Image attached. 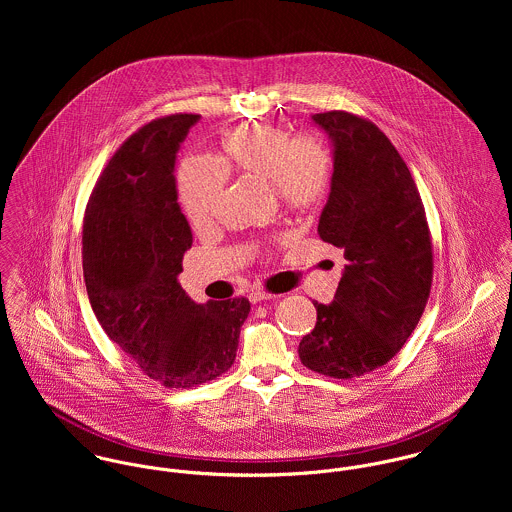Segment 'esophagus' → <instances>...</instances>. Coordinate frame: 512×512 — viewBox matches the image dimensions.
Listing matches in <instances>:
<instances>
[{"label":"esophagus","mask_w":512,"mask_h":512,"mask_svg":"<svg viewBox=\"0 0 512 512\" xmlns=\"http://www.w3.org/2000/svg\"><path fill=\"white\" fill-rule=\"evenodd\" d=\"M248 297H250V301H252V303H260V301H268V299H272V297H276V295L264 292V290H252Z\"/></svg>","instance_id":"1"}]
</instances>
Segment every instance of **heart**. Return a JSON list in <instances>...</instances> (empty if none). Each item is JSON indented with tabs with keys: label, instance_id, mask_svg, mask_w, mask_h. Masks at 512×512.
I'll return each instance as SVG.
<instances>
[{
	"label": "heart",
	"instance_id": "heart-1",
	"mask_svg": "<svg viewBox=\"0 0 512 512\" xmlns=\"http://www.w3.org/2000/svg\"><path fill=\"white\" fill-rule=\"evenodd\" d=\"M215 164L187 157L177 169V195L193 230H205L217 215L224 175L268 183L278 203L293 213L315 211L333 183V155L315 134L292 136L270 122H244L220 134Z\"/></svg>",
	"mask_w": 512,
	"mask_h": 512
}]
</instances>
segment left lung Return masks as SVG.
Here are the masks:
<instances>
[{"label":"left lung","mask_w":512,"mask_h":512,"mask_svg":"<svg viewBox=\"0 0 512 512\" xmlns=\"http://www.w3.org/2000/svg\"><path fill=\"white\" fill-rule=\"evenodd\" d=\"M333 140V183L319 219L321 240L345 252L329 305L299 343L303 366L359 378L386 365L416 329L434 280V246L412 173L384 132L363 116H313Z\"/></svg>","instance_id":"obj_1"}]
</instances>
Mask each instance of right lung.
<instances>
[{
	"instance_id": "obj_1",
	"label": "right lung",
	"mask_w": 512,
	"mask_h": 512,
	"mask_svg": "<svg viewBox=\"0 0 512 512\" xmlns=\"http://www.w3.org/2000/svg\"><path fill=\"white\" fill-rule=\"evenodd\" d=\"M199 114L157 118L106 163L82 220V270L92 311L142 372L191 388L226 372L250 313L246 297L195 303L179 286L193 244L179 209L175 153Z\"/></svg>"
}]
</instances>
